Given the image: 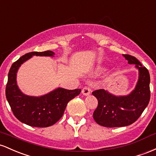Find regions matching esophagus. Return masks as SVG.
Segmentation results:
<instances>
[{"label": "esophagus", "mask_w": 156, "mask_h": 156, "mask_svg": "<svg viewBox=\"0 0 156 156\" xmlns=\"http://www.w3.org/2000/svg\"><path fill=\"white\" fill-rule=\"evenodd\" d=\"M82 94L84 96H88L90 94V89L88 87H83V90H82Z\"/></svg>", "instance_id": "esophagus-1"}]
</instances>
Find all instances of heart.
I'll list each match as a JSON object with an SVG mask.
<instances>
[{
    "mask_svg": "<svg viewBox=\"0 0 156 156\" xmlns=\"http://www.w3.org/2000/svg\"><path fill=\"white\" fill-rule=\"evenodd\" d=\"M105 70V68L102 67V66H99V67H97V71H99V72H101V71H103Z\"/></svg>",
    "mask_w": 156,
    "mask_h": 156,
    "instance_id": "obj_1",
    "label": "heart"
}]
</instances>
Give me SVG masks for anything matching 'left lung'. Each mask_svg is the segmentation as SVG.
Returning <instances> with one entry per match:
<instances>
[{"label": "left lung", "mask_w": 156, "mask_h": 156, "mask_svg": "<svg viewBox=\"0 0 156 156\" xmlns=\"http://www.w3.org/2000/svg\"><path fill=\"white\" fill-rule=\"evenodd\" d=\"M129 64L135 65L139 78L133 90L127 95H114L104 89L92 93L98 100L94 112V120L98 125L107 127H119L130 125L136 122L150 99V77L148 70L133 56L123 55Z\"/></svg>", "instance_id": "8db88e82"}]
</instances>
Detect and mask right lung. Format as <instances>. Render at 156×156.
<instances>
[{
  "label": "right lung",
  "mask_w": 156,
  "mask_h": 156,
  "mask_svg": "<svg viewBox=\"0 0 156 156\" xmlns=\"http://www.w3.org/2000/svg\"><path fill=\"white\" fill-rule=\"evenodd\" d=\"M55 52H30L20 57L10 68L6 87V97L14 115L26 125L36 127L53 125L63 115L67 104L81 92V89L67 90L57 87L39 97L26 95L19 88L17 73L22 64L33 56L55 57Z\"/></svg>",
  "instance_id": "right-lung-1"
}]
</instances>
